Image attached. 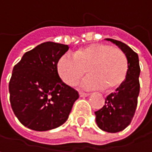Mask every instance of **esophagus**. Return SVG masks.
<instances>
[{"mask_svg": "<svg viewBox=\"0 0 152 152\" xmlns=\"http://www.w3.org/2000/svg\"><path fill=\"white\" fill-rule=\"evenodd\" d=\"M79 95H80V97H81V98H85V97H88L89 96L88 93H85V92H81V91L79 93Z\"/></svg>", "mask_w": 152, "mask_h": 152, "instance_id": "esophagus-1", "label": "esophagus"}]
</instances>
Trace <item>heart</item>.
I'll list each match as a JSON object with an SVG mask.
<instances>
[{"label":"heart","mask_w":152,"mask_h":152,"mask_svg":"<svg viewBox=\"0 0 152 152\" xmlns=\"http://www.w3.org/2000/svg\"><path fill=\"white\" fill-rule=\"evenodd\" d=\"M62 80L73 86L85 73L80 87L85 89H112L122 84L127 72V60L118 48L107 44H93L71 54H64L56 64Z\"/></svg>","instance_id":"obj_1"}]
</instances>
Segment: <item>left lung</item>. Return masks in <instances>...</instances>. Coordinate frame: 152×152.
<instances>
[{
    "label": "left lung",
    "mask_w": 152,
    "mask_h": 152,
    "mask_svg": "<svg viewBox=\"0 0 152 152\" xmlns=\"http://www.w3.org/2000/svg\"><path fill=\"white\" fill-rule=\"evenodd\" d=\"M106 40L116 45L125 54L127 72L125 80L107 97L105 106L95 112L98 126L107 132H118L125 129L134 115L140 92V64L138 54L121 41L112 38Z\"/></svg>",
    "instance_id": "obj_1"
}]
</instances>
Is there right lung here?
<instances>
[{
  "instance_id": "obj_1",
  "label": "right lung",
  "mask_w": 152,
  "mask_h": 152,
  "mask_svg": "<svg viewBox=\"0 0 152 152\" xmlns=\"http://www.w3.org/2000/svg\"><path fill=\"white\" fill-rule=\"evenodd\" d=\"M68 49L67 45L45 42L25 53L14 66L10 101L24 126L43 132L67 121L79 93L63 82L56 64Z\"/></svg>"
}]
</instances>
